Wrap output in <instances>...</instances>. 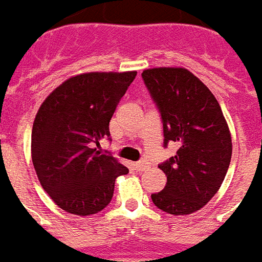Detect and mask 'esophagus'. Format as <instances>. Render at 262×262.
<instances>
[{
  "mask_svg": "<svg viewBox=\"0 0 262 262\" xmlns=\"http://www.w3.org/2000/svg\"><path fill=\"white\" fill-rule=\"evenodd\" d=\"M148 168H149V164H148L146 161H140V162L135 164V169L140 170V172H144V170H146Z\"/></svg>",
  "mask_w": 262,
  "mask_h": 262,
  "instance_id": "esophagus-1",
  "label": "esophagus"
}]
</instances>
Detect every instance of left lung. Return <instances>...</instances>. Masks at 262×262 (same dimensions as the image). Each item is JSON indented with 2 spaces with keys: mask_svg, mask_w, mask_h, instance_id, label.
<instances>
[{
  "mask_svg": "<svg viewBox=\"0 0 262 262\" xmlns=\"http://www.w3.org/2000/svg\"><path fill=\"white\" fill-rule=\"evenodd\" d=\"M142 79L161 113L164 144L179 145L175 157L159 165L166 186L151 199L169 214H190L217 193L226 178L233 152L229 125L213 93L187 69H146Z\"/></svg>",
  "mask_w": 262,
  "mask_h": 262,
  "instance_id": "8db88e82",
  "label": "left lung"
}]
</instances>
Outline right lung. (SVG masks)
Listing matches in <instances>:
<instances>
[{
  "instance_id": "right-lung-1",
  "label": "right lung",
  "mask_w": 262,
  "mask_h": 262,
  "mask_svg": "<svg viewBox=\"0 0 262 262\" xmlns=\"http://www.w3.org/2000/svg\"><path fill=\"white\" fill-rule=\"evenodd\" d=\"M137 72H90L56 87L39 107L31 152L42 187L60 209L90 216L108 205L128 168L94 148Z\"/></svg>"
}]
</instances>
